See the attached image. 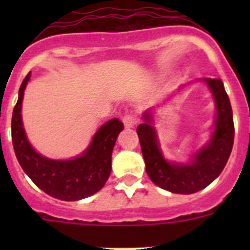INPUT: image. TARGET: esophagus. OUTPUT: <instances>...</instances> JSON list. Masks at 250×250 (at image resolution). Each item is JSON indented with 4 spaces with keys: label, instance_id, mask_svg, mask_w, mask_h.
<instances>
[{
    "label": "esophagus",
    "instance_id": "34e87169",
    "mask_svg": "<svg viewBox=\"0 0 250 250\" xmlns=\"http://www.w3.org/2000/svg\"><path fill=\"white\" fill-rule=\"evenodd\" d=\"M123 121L125 127H132L135 126L136 123H138V118H136L135 114H127L124 116Z\"/></svg>",
    "mask_w": 250,
    "mask_h": 250
}]
</instances>
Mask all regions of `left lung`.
I'll return each mask as SVG.
<instances>
[{
	"instance_id": "1",
	"label": "left lung",
	"mask_w": 250,
	"mask_h": 250,
	"mask_svg": "<svg viewBox=\"0 0 250 250\" xmlns=\"http://www.w3.org/2000/svg\"><path fill=\"white\" fill-rule=\"evenodd\" d=\"M216 106L215 129L210 141L194 155L190 164H174L164 159L159 149L151 115L145 112V123L136 129L146 173L158 187L175 194H193L215 180L224 169L234 143L233 111L220 79H205Z\"/></svg>"
}]
</instances>
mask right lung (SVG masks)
<instances>
[{"instance_id": "1", "label": "right lung", "mask_w": 250, "mask_h": 250, "mask_svg": "<svg viewBox=\"0 0 250 250\" xmlns=\"http://www.w3.org/2000/svg\"><path fill=\"white\" fill-rule=\"evenodd\" d=\"M30 75L27 74L20 86L11 123L13 149L20 165L41 190L56 199L74 202L98 193L111 173L112 149L124 124L119 119L104 124L87 150L71 160H51L40 155L26 138L21 118L23 91Z\"/></svg>"}]
</instances>
